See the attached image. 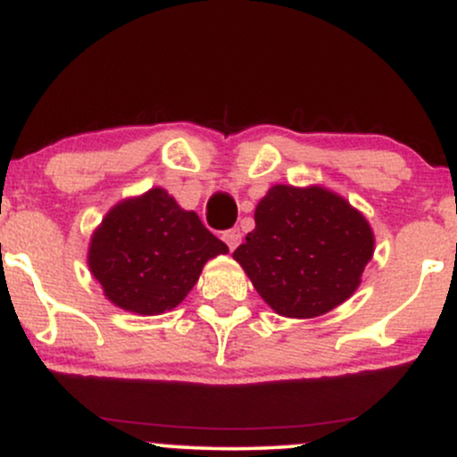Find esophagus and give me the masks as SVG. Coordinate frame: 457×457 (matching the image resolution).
I'll return each mask as SVG.
<instances>
[{"label": "esophagus", "mask_w": 457, "mask_h": 457, "mask_svg": "<svg viewBox=\"0 0 457 457\" xmlns=\"http://www.w3.org/2000/svg\"><path fill=\"white\" fill-rule=\"evenodd\" d=\"M223 240H225V245L229 246V251H234L236 246L240 245V229H229V232H225Z\"/></svg>", "instance_id": "1"}]
</instances>
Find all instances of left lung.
I'll return each instance as SVG.
<instances>
[{
	"label": "left lung",
	"instance_id": "8db88e82",
	"mask_svg": "<svg viewBox=\"0 0 457 457\" xmlns=\"http://www.w3.org/2000/svg\"><path fill=\"white\" fill-rule=\"evenodd\" d=\"M374 243L348 199L320 185H275L255 206V229L234 260L272 312L305 320L354 295Z\"/></svg>",
	"mask_w": 457,
	"mask_h": 457
}]
</instances>
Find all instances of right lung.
Masks as SVG:
<instances>
[{"instance_id":"obj_1","label":"right lung","mask_w":457,"mask_h":457,"mask_svg":"<svg viewBox=\"0 0 457 457\" xmlns=\"http://www.w3.org/2000/svg\"><path fill=\"white\" fill-rule=\"evenodd\" d=\"M165 188L127 197L94 229L87 266L115 307L137 316H159L185 301L204 264L228 253Z\"/></svg>"}]
</instances>
